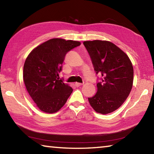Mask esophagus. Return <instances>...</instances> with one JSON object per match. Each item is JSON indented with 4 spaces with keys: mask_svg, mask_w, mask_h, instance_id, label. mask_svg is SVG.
I'll list each match as a JSON object with an SVG mask.
<instances>
[{
    "mask_svg": "<svg viewBox=\"0 0 154 154\" xmlns=\"http://www.w3.org/2000/svg\"><path fill=\"white\" fill-rule=\"evenodd\" d=\"M82 85V83H75V85L76 87H79V86H81V85Z\"/></svg>",
    "mask_w": 154,
    "mask_h": 154,
    "instance_id": "esophagus-1",
    "label": "esophagus"
}]
</instances>
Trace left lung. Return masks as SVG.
<instances>
[{
    "label": "left lung",
    "instance_id": "8db88e82",
    "mask_svg": "<svg viewBox=\"0 0 154 154\" xmlns=\"http://www.w3.org/2000/svg\"><path fill=\"white\" fill-rule=\"evenodd\" d=\"M94 69L101 77L97 92L88 98L90 105L101 114L116 111L124 103L132 88L133 66L126 54L109 41H84Z\"/></svg>",
    "mask_w": 154,
    "mask_h": 154
}]
</instances>
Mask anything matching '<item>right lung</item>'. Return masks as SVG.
<instances>
[{
  "mask_svg": "<svg viewBox=\"0 0 154 154\" xmlns=\"http://www.w3.org/2000/svg\"><path fill=\"white\" fill-rule=\"evenodd\" d=\"M81 45L79 41L52 38L41 44L26 59L23 77L28 94L45 113L59 111L72 92V88L59 79L65 56Z\"/></svg>",
  "mask_w": 154,
  "mask_h": 154,
  "instance_id": "1",
  "label": "right lung"
}]
</instances>
